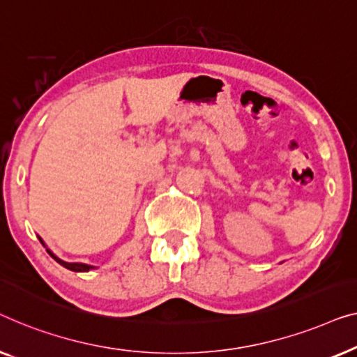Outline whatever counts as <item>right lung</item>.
I'll use <instances>...</instances> for the list:
<instances>
[{"instance_id": "obj_1", "label": "right lung", "mask_w": 357, "mask_h": 357, "mask_svg": "<svg viewBox=\"0 0 357 357\" xmlns=\"http://www.w3.org/2000/svg\"><path fill=\"white\" fill-rule=\"evenodd\" d=\"M38 241L40 243L43 244V248H47V244L43 243V239L40 238L38 236ZM47 252L52 255V257L56 260V262L59 264V265H63L64 268H68V270H71V272H89V270H93V268H98V267H95V265H89V264H82V262H66V260H63V259H59L56 254L53 252V250H50L48 248H47Z\"/></svg>"}]
</instances>
